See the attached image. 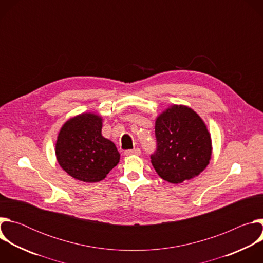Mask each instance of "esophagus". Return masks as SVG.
<instances>
[{"label":"esophagus","mask_w":263,"mask_h":263,"mask_svg":"<svg viewBox=\"0 0 263 263\" xmlns=\"http://www.w3.org/2000/svg\"><path fill=\"white\" fill-rule=\"evenodd\" d=\"M140 149L138 148V147H136V148H133V149H127V151H125V155L126 156H132V155H136V156H138V155H140Z\"/></svg>","instance_id":"obj_1"}]
</instances>
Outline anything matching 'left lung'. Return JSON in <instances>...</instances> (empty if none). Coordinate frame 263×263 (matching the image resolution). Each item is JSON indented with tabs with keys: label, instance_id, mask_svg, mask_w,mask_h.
<instances>
[{
	"label": "left lung",
	"instance_id": "left-lung-1",
	"mask_svg": "<svg viewBox=\"0 0 263 263\" xmlns=\"http://www.w3.org/2000/svg\"><path fill=\"white\" fill-rule=\"evenodd\" d=\"M157 148L151 155L156 173L174 184L191 180L209 164L212 153L210 133L192 108L173 105L156 119Z\"/></svg>",
	"mask_w": 263,
	"mask_h": 263
}]
</instances>
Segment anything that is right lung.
I'll return each mask as SVG.
<instances>
[{
	"instance_id": "1",
	"label": "right lung",
	"mask_w": 263,
	"mask_h": 263,
	"mask_svg": "<svg viewBox=\"0 0 263 263\" xmlns=\"http://www.w3.org/2000/svg\"><path fill=\"white\" fill-rule=\"evenodd\" d=\"M102 118L82 114L68 120L56 141L59 165L72 178L93 183L107 176L120 161L116 144L102 135Z\"/></svg>"
}]
</instances>
